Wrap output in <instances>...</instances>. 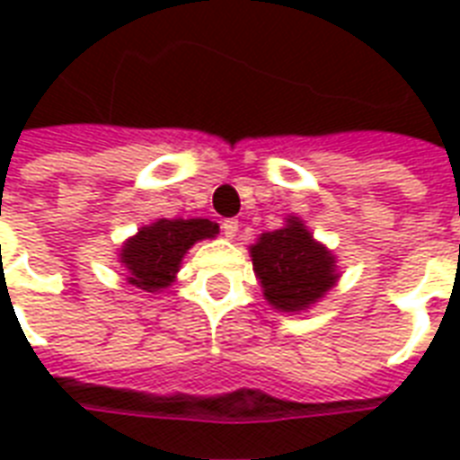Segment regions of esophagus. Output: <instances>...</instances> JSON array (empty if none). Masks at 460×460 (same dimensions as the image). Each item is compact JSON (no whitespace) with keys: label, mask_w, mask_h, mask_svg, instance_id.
Returning a JSON list of instances; mask_svg holds the SVG:
<instances>
[{"label":"esophagus","mask_w":460,"mask_h":460,"mask_svg":"<svg viewBox=\"0 0 460 460\" xmlns=\"http://www.w3.org/2000/svg\"><path fill=\"white\" fill-rule=\"evenodd\" d=\"M236 231H238V222L236 219H224L222 222V234L226 238H234L236 236Z\"/></svg>","instance_id":"1"}]
</instances>
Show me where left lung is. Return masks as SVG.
Instances as JSON below:
<instances>
[{"label":"left lung","mask_w":460,"mask_h":460,"mask_svg":"<svg viewBox=\"0 0 460 460\" xmlns=\"http://www.w3.org/2000/svg\"><path fill=\"white\" fill-rule=\"evenodd\" d=\"M251 255L265 298L284 313L305 310L336 281L332 252L314 243L296 217L284 229L262 234Z\"/></svg>","instance_id":"obj_1"}]
</instances>
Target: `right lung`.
Returning a JSON list of instances; mask_svg holds the SVG:
<instances>
[{
    "label": "right lung",
    "mask_w": 460,
    "mask_h": 460,
    "mask_svg": "<svg viewBox=\"0 0 460 460\" xmlns=\"http://www.w3.org/2000/svg\"><path fill=\"white\" fill-rule=\"evenodd\" d=\"M215 234L217 224L209 219H159L143 226L121 251L128 281L143 291L169 287L188 248Z\"/></svg>",
    "instance_id": "obj_1"
}]
</instances>
